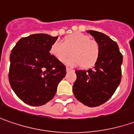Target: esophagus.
I'll use <instances>...</instances> for the list:
<instances>
[{"instance_id":"obj_1","label":"esophagus","mask_w":134,"mask_h":134,"mask_svg":"<svg viewBox=\"0 0 134 134\" xmlns=\"http://www.w3.org/2000/svg\"><path fill=\"white\" fill-rule=\"evenodd\" d=\"M66 71H67V72H70L73 71V70H72L71 68H69V67H67V68H66Z\"/></svg>"}]
</instances>
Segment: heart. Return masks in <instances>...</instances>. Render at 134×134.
Masks as SVG:
<instances>
[{
  "mask_svg": "<svg viewBox=\"0 0 134 134\" xmlns=\"http://www.w3.org/2000/svg\"><path fill=\"white\" fill-rule=\"evenodd\" d=\"M49 53L60 62H64L72 54V56L67 61V64L90 68L99 59L100 47L96 41L90 39L89 35L74 32L66 36L63 42L53 43L49 48Z\"/></svg>",
  "mask_w": 134,
  "mask_h": 134,
  "instance_id": "1",
  "label": "heart"
}]
</instances>
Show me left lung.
Instances as JSON below:
<instances>
[{
    "label": "left lung",
    "instance_id": "left-lung-1",
    "mask_svg": "<svg viewBox=\"0 0 134 134\" xmlns=\"http://www.w3.org/2000/svg\"><path fill=\"white\" fill-rule=\"evenodd\" d=\"M87 32L99 43V59L93 69L76 70L72 91L77 100L93 108L106 102L120 84L122 55L117 44L108 35L94 30Z\"/></svg>",
    "mask_w": 134,
    "mask_h": 134
}]
</instances>
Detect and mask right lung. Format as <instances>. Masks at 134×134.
I'll return each mask as SVG.
<instances>
[{
    "mask_svg": "<svg viewBox=\"0 0 134 134\" xmlns=\"http://www.w3.org/2000/svg\"><path fill=\"white\" fill-rule=\"evenodd\" d=\"M58 36L33 34L19 40L10 54L9 81L17 96L31 106H41L54 97L66 67L49 53Z\"/></svg>",
    "mask_w": 134,
    "mask_h": 134,
    "instance_id": "1",
    "label": "right lung"
}]
</instances>
